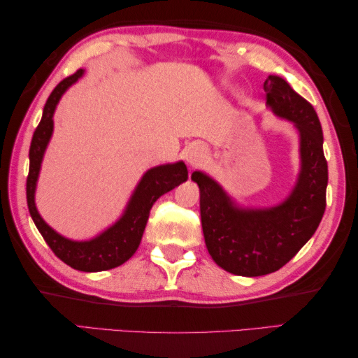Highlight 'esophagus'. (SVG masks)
Here are the masks:
<instances>
[{
	"label": "esophagus",
	"instance_id": "esophagus-1",
	"mask_svg": "<svg viewBox=\"0 0 358 358\" xmlns=\"http://www.w3.org/2000/svg\"><path fill=\"white\" fill-rule=\"evenodd\" d=\"M206 158H208V150L203 144L195 143V144L189 145V148H187V150H185V160L190 166L203 165V163L206 162Z\"/></svg>",
	"mask_w": 358,
	"mask_h": 358
}]
</instances>
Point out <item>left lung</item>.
I'll return each instance as SVG.
<instances>
[{"label": "left lung", "instance_id": "1", "mask_svg": "<svg viewBox=\"0 0 358 358\" xmlns=\"http://www.w3.org/2000/svg\"><path fill=\"white\" fill-rule=\"evenodd\" d=\"M266 106L290 122L300 138V173L289 196L269 208H245L217 180L193 171L200 187V213L209 255L225 271L255 278L278 271L317 230L325 213L328 166L319 117L279 76H268Z\"/></svg>", "mask_w": 358, "mask_h": 358}]
</instances>
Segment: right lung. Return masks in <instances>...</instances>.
Returning <instances> with one entry per match:
<instances>
[{
    "label": "right lung",
    "mask_w": 358,
    "mask_h": 358,
    "mask_svg": "<svg viewBox=\"0 0 358 358\" xmlns=\"http://www.w3.org/2000/svg\"><path fill=\"white\" fill-rule=\"evenodd\" d=\"M82 76H84V69H79L78 73L63 79L55 87L54 92L50 93V96L47 98L43 119H41L36 131L33 134L30 145L27 203L34 225H36L45 243L49 244V248L54 250L58 259L71 268L79 269V271L96 273L120 266L128 259H131V255L139 248L141 238H143L149 213L154 203L162 195H165L166 192L185 182L189 179V171H187V166L182 160L148 169L138 182L136 189L133 190L120 217L113 225L108 227L106 230L96 234L95 238L87 239V241H74V239L63 236L50 225H47L45 220L38 213L36 203H34L41 163H43L45 149L49 145L52 133H54V114L57 104L62 99L63 93L74 82H78Z\"/></svg>",
    "instance_id": "obj_1"
}]
</instances>
